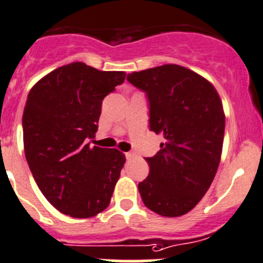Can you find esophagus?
Masks as SVG:
<instances>
[{"label":"esophagus","mask_w":263,"mask_h":263,"mask_svg":"<svg viewBox=\"0 0 263 263\" xmlns=\"http://www.w3.org/2000/svg\"><path fill=\"white\" fill-rule=\"evenodd\" d=\"M125 156H126L127 160H130V159H133V157L136 156V154H134V152H126V154H125Z\"/></svg>","instance_id":"esophagus-1"}]
</instances>
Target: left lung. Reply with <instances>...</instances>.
<instances>
[{
    "label": "left lung",
    "instance_id": "obj_1",
    "mask_svg": "<svg viewBox=\"0 0 263 263\" xmlns=\"http://www.w3.org/2000/svg\"><path fill=\"white\" fill-rule=\"evenodd\" d=\"M127 81L148 101L149 130L165 142L146 157L149 174L138 184L147 208L164 217L191 211L208 191L218 169L224 114L213 85L177 64L133 72Z\"/></svg>",
    "mask_w": 263,
    "mask_h": 263
}]
</instances>
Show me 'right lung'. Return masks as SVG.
<instances>
[{"instance_id":"add662e5","label":"right lung","mask_w":263,"mask_h":263,"mask_svg":"<svg viewBox=\"0 0 263 263\" xmlns=\"http://www.w3.org/2000/svg\"><path fill=\"white\" fill-rule=\"evenodd\" d=\"M125 72L82 62L59 67L31 89L23 112L26 159L47 201L61 213L89 218L103 212L125 164L115 148L90 147L102 101Z\"/></svg>"}]
</instances>
